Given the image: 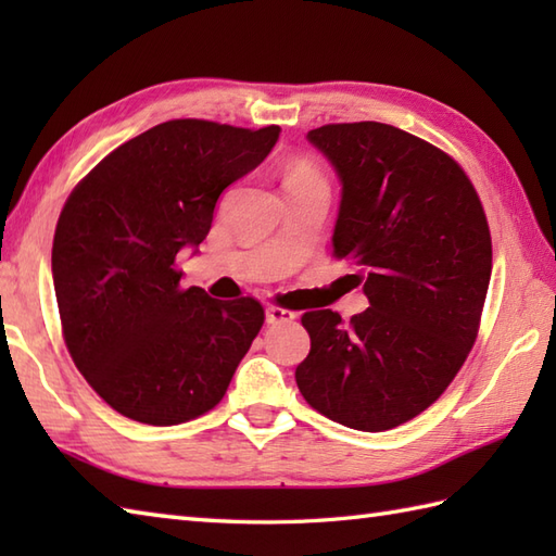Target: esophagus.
Masks as SVG:
<instances>
[{
    "instance_id": "esophagus-1",
    "label": "esophagus",
    "mask_w": 556,
    "mask_h": 556,
    "mask_svg": "<svg viewBox=\"0 0 556 556\" xmlns=\"http://www.w3.org/2000/svg\"><path fill=\"white\" fill-rule=\"evenodd\" d=\"M296 320V313L285 311V308H277V305H269L265 311V323L267 325H287Z\"/></svg>"
}]
</instances>
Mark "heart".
I'll return each instance as SVG.
<instances>
[{"label": "heart", "instance_id": "b5f03b06", "mask_svg": "<svg viewBox=\"0 0 556 556\" xmlns=\"http://www.w3.org/2000/svg\"><path fill=\"white\" fill-rule=\"evenodd\" d=\"M285 188L287 191H305V188H325L327 181L323 172L308 160H293L285 172Z\"/></svg>", "mask_w": 556, "mask_h": 556}]
</instances>
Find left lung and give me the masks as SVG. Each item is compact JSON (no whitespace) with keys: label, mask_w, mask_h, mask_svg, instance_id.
I'll return each instance as SVG.
<instances>
[{"label":"left lung","mask_w":556,"mask_h":556,"mask_svg":"<svg viewBox=\"0 0 556 556\" xmlns=\"http://www.w3.org/2000/svg\"><path fill=\"white\" fill-rule=\"evenodd\" d=\"M332 164L341 203L332 233L370 308L301 317L311 353L296 368L303 399L363 432L392 430L434 404L478 337L492 275L485 210L458 164L380 122L308 131Z\"/></svg>","instance_id":"obj_1"}]
</instances>
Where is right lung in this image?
<instances>
[{
    "label": "right lung",
    "mask_w": 556,
    "mask_h": 556,
    "mask_svg": "<svg viewBox=\"0 0 556 556\" xmlns=\"http://www.w3.org/2000/svg\"><path fill=\"white\" fill-rule=\"evenodd\" d=\"M279 126H152L110 152L59 215L52 279L66 349L88 384L146 425L215 408L265 311L181 289L174 260L205 241L222 191L263 162Z\"/></svg>",
    "instance_id": "right-lung-1"
}]
</instances>
